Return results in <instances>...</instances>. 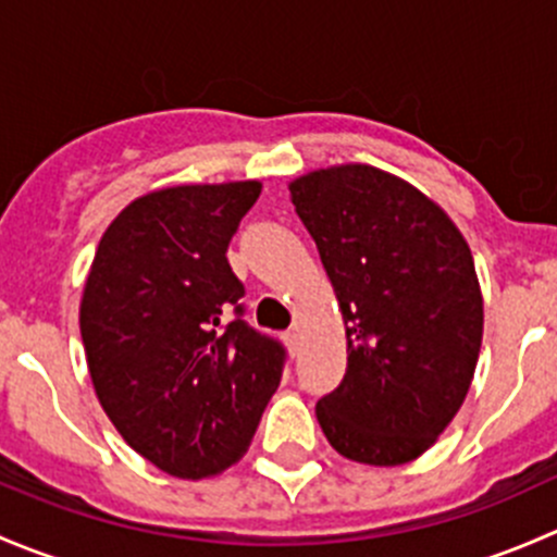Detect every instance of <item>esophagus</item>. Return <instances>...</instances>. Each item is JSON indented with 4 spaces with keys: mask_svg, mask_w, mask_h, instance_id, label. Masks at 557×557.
<instances>
[{
    "mask_svg": "<svg viewBox=\"0 0 557 557\" xmlns=\"http://www.w3.org/2000/svg\"><path fill=\"white\" fill-rule=\"evenodd\" d=\"M285 345H288V350L296 356V352H299V331L296 329L285 331Z\"/></svg>",
    "mask_w": 557,
    "mask_h": 557,
    "instance_id": "1",
    "label": "esophagus"
}]
</instances>
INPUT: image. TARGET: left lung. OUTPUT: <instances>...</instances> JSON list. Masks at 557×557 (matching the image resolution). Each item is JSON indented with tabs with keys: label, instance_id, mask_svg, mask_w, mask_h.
<instances>
[{
	"label": "left lung",
	"instance_id": "left-lung-1",
	"mask_svg": "<svg viewBox=\"0 0 557 557\" xmlns=\"http://www.w3.org/2000/svg\"><path fill=\"white\" fill-rule=\"evenodd\" d=\"M334 285L347 372L314 407L345 458L423 455L469 393L482 345L474 258L440 205L383 170L329 166L290 183Z\"/></svg>",
	"mask_w": 557,
	"mask_h": 557
}]
</instances>
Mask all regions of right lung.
<instances>
[{"label": "right lung", "instance_id": "obj_1", "mask_svg": "<svg viewBox=\"0 0 557 557\" xmlns=\"http://www.w3.org/2000/svg\"><path fill=\"white\" fill-rule=\"evenodd\" d=\"M261 183L174 185L107 226L81 301L88 372L107 418L180 480L221 474L250 447L285 347L245 323L228 243Z\"/></svg>", "mask_w": 557, "mask_h": 557}]
</instances>
